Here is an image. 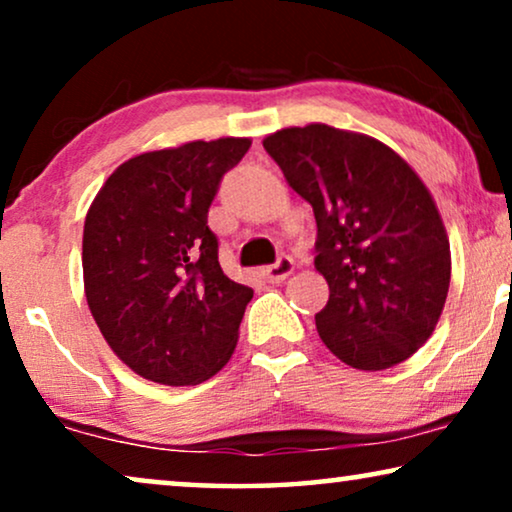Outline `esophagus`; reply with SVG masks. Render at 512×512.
<instances>
[{"label":"esophagus","mask_w":512,"mask_h":512,"mask_svg":"<svg viewBox=\"0 0 512 512\" xmlns=\"http://www.w3.org/2000/svg\"><path fill=\"white\" fill-rule=\"evenodd\" d=\"M261 272H263V277L268 279V282L279 284V282H284V279L289 277L291 272H293V261H291L289 256H282L277 263L265 265V268H263Z\"/></svg>","instance_id":"esophagus-1"}]
</instances>
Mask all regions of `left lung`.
I'll return each instance as SVG.
<instances>
[{
	"label": "left lung",
	"instance_id": "left-lung-1",
	"mask_svg": "<svg viewBox=\"0 0 512 512\" xmlns=\"http://www.w3.org/2000/svg\"><path fill=\"white\" fill-rule=\"evenodd\" d=\"M286 184L317 219L328 303L324 345L356 370L410 359L431 338L450 289L443 219L417 172L380 139L310 123L263 139Z\"/></svg>",
	"mask_w": 512,
	"mask_h": 512
}]
</instances>
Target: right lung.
<instances>
[{
    "mask_svg": "<svg viewBox=\"0 0 512 512\" xmlns=\"http://www.w3.org/2000/svg\"><path fill=\"white\" fill-rule=\"evenodd\" d=\"M249 146V137H221L139 153L111 172L88 209L90 314L111 352L144 380L200 384L235 352L254 291L223 275L207 212Z\"/></svg>",
    "mask_w": 512,
    "mask_h": 512,
    "instance_id": "1",
    "label": "right lung"
}]
</instances>
